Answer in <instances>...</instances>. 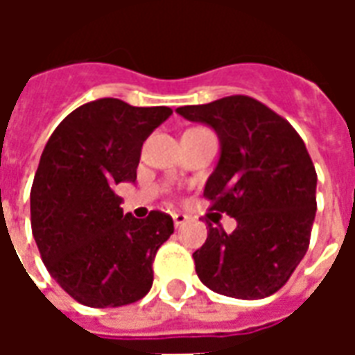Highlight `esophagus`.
Instances as JSON below:
<instances>
[{
    "label": "esophagus",
    "instance_id": "1",
    "mask_svg": "<svg viewBox=\"0 0 355 355\" xmlns=\"http://www.w3.org/2000/svg\"><path fill=\"white\" fill-rule=\"evenodd\" d=\"M186 220H188V216L182 215V213H175V215H173V223H175V226H177V228L184 226Z\"/></svg>",
    "mask_w": 355,
    "mask_h": 355
}]
</instances>
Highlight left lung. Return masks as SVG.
I'll return each mask as SVG.
<instances>
[{
  "instance_id": "obj_1",
  "label": "left lung",
  "mask_w": 355,
  "mask_h": 355,
  "mask_svg": "<svg viewBox=\"0 0 355 355\" xmlns=\"http://www.w3.org/2000/svg\"><path fill=\"white\" fill-rule=\"evenodd\" d=\"M177 114L216 132L220 155L203 196L238 223L232 234L209 224L193 253L196 274L224 297L274 295L304 259L315 218L318 175L304 142L289 121L243 94Z\"/></svg>"
}]
</instances>
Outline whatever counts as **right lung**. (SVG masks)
I'll use <instances>...</instances> for the list:
<instances>
[{"label":"right lung","instance_id":"add662e5","mask_svg":"<svg viewBox=\"0 0 355 355\" xmlns=\"http://www.w3.org/2000/svg\"><path fill=\"white\" fill-rule=\"evenodd\" d=\"M171 114L101 98L68 114L45 144L30 192L32 234L49 274L81 304H131L152 287L173 218L123 215L114 188L135 184L142 142Z\"/></svg>","mask_w":355,"mask_h":355}]
</instances>
